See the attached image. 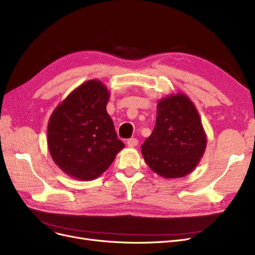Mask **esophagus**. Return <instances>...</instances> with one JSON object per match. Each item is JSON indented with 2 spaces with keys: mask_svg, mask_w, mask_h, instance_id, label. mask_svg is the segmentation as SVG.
Segmentation results:
<instances>
[{
  "mask_svg": "<svg viewBox=\"0 0 255 255\" xmlns=\"http://www.w3.org/2000/svg\"><path fill=\"white\" fill-rule=\"evenodd\" d=\"M137 142H138V140L136 138L132 137V138L127 139V146L128 147H135L137 145Z\"/></svg>",
  "mask_w": 255,
  "mask_h": 255,
  "instance_id": "34e87169",
  "label": "esophagus"
}]
</instances>
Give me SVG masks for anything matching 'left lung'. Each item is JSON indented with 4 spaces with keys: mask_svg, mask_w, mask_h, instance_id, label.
<instances>
[{
    "mask_svg": "<svg viewBox=\"0 0 255 255\" xmlns=\"http://www.w3.org/2000/svg\"><path fill=\"white\" fill-rule=\"evenodd\" d=\"M207 137L200 116L183 93L171 94L157 103L156 124L141 145L149 168L163 178L189 175L200 162Z\"/></svg>",
    "mask_w": 255,
    "mask_h": 255,
    "instance_id": "left-lung-1",
    "label": "left lung"
}]
</instances>
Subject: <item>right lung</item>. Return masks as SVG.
Segmentation results:
<instances>
[{
    "label": "right lung",
    "instance_id": "add662e5",
    "mask_svg": "<svg viewBox=\"0 0 255 255\" xmlns=\"http://www.w3.org/2000/svg\"><path fill=\"white\" fill-rule=\"evenodd\" d=\"M110 93L100 80L82 83L57 105L48 123L54 162L72 178H98L125 147L106 110Z\"/></svg>",
    "mask_w": 255,
    "mask_h": 255
}]
</instances>
